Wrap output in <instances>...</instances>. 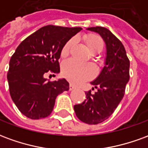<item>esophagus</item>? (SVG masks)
I'll return each instance as SVG.
<instances>
[{
	"label": "esophagus",
	"instance_id": "34e87169",
	"mask_svg": "<svg viewBox=\"0 0 148 148\" xmlns=\"http://www.w3.org/2000/svg\"><path fill=\"white\" fill-rule=\"evenodd\" d=\"M76 87H75V86H74L73 84H70V90H74Z\"/></svg>",
	"mask_w": 148,
	"mask_h": 148
}]
</instances>
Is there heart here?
Masks as SVG:
<instances>
[{
  "instance_id": "obj_1",
  "label": "heart",
  "mask_w": 148,
  "mask_h": 148,
  "mask_svg": "<svg viewBox=\"0 0 148 148\" xmlns=\"http://www.w3.org/2000/svg\"><path fill=\"white\" fill-rule=\"evenodd\" d=\"M84 40L86 43L88 49L92 53H99L101 51L104 43L100 36L97 35H88L84 36ZM73 43L74 39H71L65 44L61 51V55L62 57H65L69 54ZM62 71L65 77H66L71 82L76 84L80 83L83 81L92 77L95 73V69L92 65L79 62L74 59H69L64 62V63L62 64Z\"/></svg>"
}]
</instances>
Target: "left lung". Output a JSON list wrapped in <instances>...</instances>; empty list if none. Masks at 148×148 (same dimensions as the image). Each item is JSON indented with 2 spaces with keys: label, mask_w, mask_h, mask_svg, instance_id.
I'll return each mask as SVG.
<instances>
[{
  "label": "left lung",
  "mask_w": 148,
  "mask_h": 148,
  "mask_svg": "<svg viewBox=\"0 0 148 148\" xmlns=\"http://www.w3.org/2000/svg\"><path fill=\"white\" fill-rule=\"evenodd\" d=\"M86 30L98 33L106 43V56L99 75L90 83L97 89L86 92V99L74 109L77 118L89 124H100L112 114L124 94L129 81L128 60L124 45L106 27H92Z\"/></svg>",
  "instance_id": "1"
}]
</instances>
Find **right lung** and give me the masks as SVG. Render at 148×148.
Instances as JSON below:
<instances>
[{
	"mask_svg": "<svg viewBox=\"0 0 148 148\" xmlns=\"http://www.w3.org/2000/svg\"><path fill=\"white\" fill-rule=\"evenodd\" d=\"M82 27L47 25L27 37L10 58L7 79L12 100L27 117L38 120L51 114L58 94L70 89L65 78L47 81L49 71L60 72L62 49ZM55 75V74H54Z\"/></svg>",
	"mask_w": 148,
	"mask_h": 148,
	"instance_id": "1",
	"label": "right lung"
}]
</instances>
